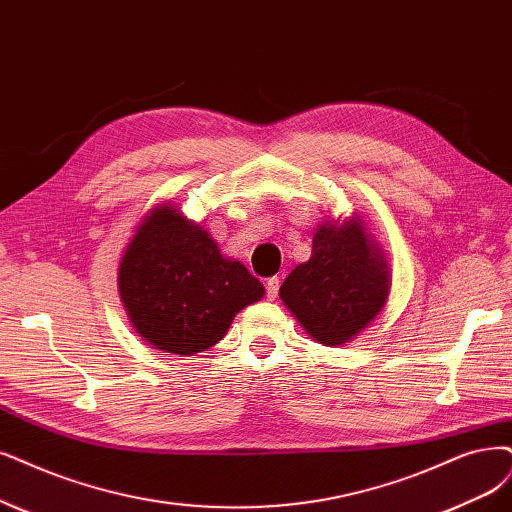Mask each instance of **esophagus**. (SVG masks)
<instances>
[{
    "label": "esophagus",
    "mask_w": 512,
    "mask_h": 512,
    "mask_svg": "<svg viewBox=\"0 0 512 512\" xmlns=\"http://www.w3.org/2000/svg\"><path fill=\"white\" fill-rule=\"evenodd\" d=\"M278 287H280V278H278V276L268 278V282H266V295H268V299H270V301H272V299H276V295H278Z\"/></svg>",
    "instance_id": "34e87169"
}]
</instances>
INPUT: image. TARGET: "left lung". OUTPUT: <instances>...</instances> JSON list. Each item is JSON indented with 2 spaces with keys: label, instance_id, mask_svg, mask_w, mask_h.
<instances>
[{
  "label": "left lung",
  "instance_id": "obj_1",
  "mask_svg": "<svg viewBox=\"0 0 512 512\" xmlns=\"http://www.w3.org/2000/svg\"><path fill=\"white\" fill-rule=\"evenodd\" d=\"M392 270L363 215L318 223L312 255L287 276L282 304L314 342L344 346L386 306Z\"/></svg>",
  "mask_w": 512,
  "mask_h": 512
}]
</instances>
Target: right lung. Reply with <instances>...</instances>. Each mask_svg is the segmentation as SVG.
I'll return each mask as SVG.
<instances>
[{
    "label": "right lung",
    "mask_w": 512,
    "mask_h": 512,
    "mask_svg": "<svg viewBox=\"0 0 512 512\" xmlns=\"http://www.w3.org/2000/svg\"><path fill=\"white\" fill-rule=\"evenodd\" d=\"M118 293L149 346L194 356L223 339L234 316L266 289L238 259L223 257L200 223L164 200L149 208L124 246Z\"/></svg>",
    "instance_id": "right-lung-1"
}]
</instances>
